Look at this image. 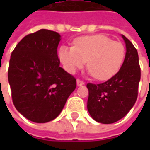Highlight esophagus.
Instances as JSON below:
<instances>
[{
	"label": "esophagus",
	"mask_w": 150,
	"mask_h": 150,
	"mask_svg": "<svg viewBox=\"0 0 150 150\" xmlns=\"http://www.w3.org/2000/svg\"><path fill=\"white\" fill-rule=\"evenodd\" d=\"M83 84H84V82L81 81V80H79V79L77 80V85H78V86H83Z\"/></svg>",
	"instance_id": "esophagus-1"
}]
</instances>
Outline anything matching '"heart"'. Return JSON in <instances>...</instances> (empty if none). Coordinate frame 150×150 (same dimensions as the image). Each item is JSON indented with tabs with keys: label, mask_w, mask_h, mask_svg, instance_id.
I'll list each match as a JSON object with an SVG mask.
<instances>
[{
	"label": "heart",
	"mask_w": 150,
	"mask_h": 150,
	"mask_svg": "<svg viewBox=\"0 0 150 150\" xmlns=\"http://www.w3.org/2000/svg\"><path fill=\"white\" fill-rule=\"evenodd\" d=\"M124 55L123 44L103 35L78 38L73 47L62 46L58 51V57L68 73L74 74L87 62L88 73L98 80L114 76L124 62Z\"/></svg>",
	"instance_id": "heart-1"
}]
</instances>
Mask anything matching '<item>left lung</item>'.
Here are the masks:
<instances>
[{"instance_id":"1","label":"left lung","mask_w":150,"mask_h":150,"mask_svg":"<svg viewBox=\"0 0 150 150\" xmlns=\"http://www.w3.org/2000/svg\"><path fill=\"white\" fill-rule=\"evenodd\" d=\"M126 47L123 65L113 77L100 84L88 83V110L101 124H112L124 118L135 103L140 81L139 55L129 40L121 35Z\"/></svg>"}]
</instances>
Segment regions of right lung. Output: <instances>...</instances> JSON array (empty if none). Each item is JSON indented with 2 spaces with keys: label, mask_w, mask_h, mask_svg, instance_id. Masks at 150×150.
Returning <instances> with one entry per match:
<instances>
[{
  "label": "right lung",
  "mask_w": 150,
  "mask_h": 150,
  "mask_svg": "<svg viewBox=\"0 0 150 150\" xmlns=\"http://www.w3.org/2000/svg\"><path fill=\"white\" fill-rule=\"evenodd\" d=\"M59 33L41 29L21 39L12 52L8 70L16 110L34 123H47L62 112L76 88V79L60 67Z\"/></svg>",
  "instance_id": "1"
}]
</instances>
